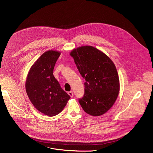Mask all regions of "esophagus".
Returning a JSON list of instances; mask_svg holds the SVG:
<instances>
[{
	"mask_svg": "<svg viewBox=\"0 0 153 153\" xmlns=\"http://www.w3.org/2000/svg\"><path fill=\"white\" fill-rule=\"evenodd\" d=\"M68 94L70 96L71 98H73V92L72 91H70V92H68Z\"/></svg>",
	"mask_w": 153,
	"mask_h": 153,
	"instance_id": "obj_1",
	"label": "esophagus"
}]
</instances>
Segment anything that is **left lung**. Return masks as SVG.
Wrapping results in <instances>:
<instances>
[{
	"label": "left lung",
	"instance_id": "obj_1",
	"mask_svg": "<svg viewBox=\"0 0 153 153\" xmlns=\"http://www.w3.org/2000/svg\"><path fill=\"white\" fill-rule=\"evenodd\" d=\"M70 55L85 79V95L79 100L83 110L92 116L108 111L116 102L120 91L116 67L103 52L92 46L73 49Z\"/></svg>",
	"mask_w": 153,
	"mask_h": 153
}]
</instances>
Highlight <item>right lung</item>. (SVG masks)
Listing matches in <instances>:
<instances>
[{
	"label": "right lung",
	"mask_w": 153,
	"mask_h": 153,
	"mask_svg": "<svg viewBox=\"0 0 153 153\" xmlns=\"http://www.w3.org/2000/svg\"><path fill=\"white\" fill-rule=\"evenodd\" d=\"M60 55L53 50L44 52L31 67L25 82L26 92L33 106L49 117L61 112L70 98L53 74Z\"/></svg>",
	"instance_id": "1"
}]
</instances>
